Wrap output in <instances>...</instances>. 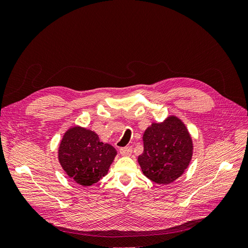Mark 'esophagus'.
I'll list each match as a JSON object with an SVG mask.
<instances>
[{"label":"esophagus","instance_id":"esophagus-1","mask_svg":"<svg viewBox=\"0 0 248 248\" xmlns=\"http://www.w3.org/2000/svg\"><path fill=\"white\" fill-rule=\"evenodd\" d=\"M132 152V148L131 147H124L120 149V154L123 156H129Z\"/></svg>","mask_w":248,"mask_h":248}]
</instances>
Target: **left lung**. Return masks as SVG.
<instances>
[{"label": "left lung", "instance_id": "8db88e82", "mask_svg": "<svg viewBox=\"0 0 248 248\" xmlns=\"http://www.w3.org/2000/svg\"><path fill=\"white\" fill-rule=\"evenodd\" d=\"M144 152L138 158L144 175L158 184H170L181 176L192 157V140L184 123L170 116L152 123L144 136Z\"/></svg>", "mask_w": 248, "mask_h": 248}]
</instances>
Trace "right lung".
<instances>
[{"label": "right lung", "mask_w": 248, "mask_h": 248, "mask_svg": "<svg viewBox=\"0 0 248 248\" xmlns=\"http://www.w3.org/2000/svg\"><path fill=\"white\" fill-rule=\"evenodd\" d=\"M117 155L116 149L82 127L67 130L60 142L59 161L69 178L82 186H91L106 176Z\"/></svg>", "instance_id": "obj_1"}]
</instances>
